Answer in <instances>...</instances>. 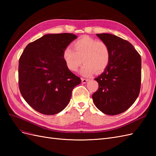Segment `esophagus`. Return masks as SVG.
<instances>
[{
  "label": "esophagus",
  "instance_id": "esophagus-1",
  "mask_svg": "<svg viewBox=\"0 0 156 156\" xmlns=\"http://www.w3.org/2000/svg\"><path fill=\"white\" fill-rule=\"evenodd\" d=\"M81 80H82V83H87V81H88V79H84V78H82Z\"/></svg>",
  "mask_w": 156,
  "mask_h": 156
}]
</instances>
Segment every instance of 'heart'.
I'll return each mask as SVG.
<instances>
[{
    "label": "heart",
    "mask_w": 156,
    "mask_h": 156,
    "mask_svg": "<svg viewBox=\"0 0 156 156\" xmlns=\"http://www.w3.org/2000/svg\"><path fill=\"white\" fill-rule=\"evenodd\" d=\"M62 58L67 68L72 72H77L83 61L81 74L90 76L95 71L101 73L107 68L111 51L105 41L83 37L74 42L73 49L68 46L64 49Z\"/></svg>",
    "instance_id": "1"
}]
</instances>
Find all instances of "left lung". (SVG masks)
Returning <instances> with one entry per match:
<instances>
[{"mask_svg": "<svg viewBox=\"0 0 156 156\" xmlns=\"http://www.w3.org/2000/svg\"><path fill=\"white\" fill-rule=\"evenodd\" d=\"M108 45L111 60L95 79L99 87L92 94L94 104L108 115L126 111L138 98L141 84V57L128 41L107 33L97 34Z\"/></svg>", "mask_w": 156, "mask_h": 156, "instance_id": "obj_1", "label": "left lung"}]
</instances>
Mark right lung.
<instances>
[{
	"label": "right lung",
	"instance_id": "obj_1",
	"mask_svg": "<svg viewBox=\"0 0 156 156\" xmlns=\"http://www.w3.org/2000/svg\"><path fill=\"white\" fill-rule=\"evenodd\" d=\"M77 38L70 33L45 34L29 44L19 60V88L24 100L41 114L53 115L69 103L81 82L68 69L64 49Z\"/></svg>",
	"mask_w": 156,
	"mask_h": 156
}]
</instances>
